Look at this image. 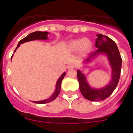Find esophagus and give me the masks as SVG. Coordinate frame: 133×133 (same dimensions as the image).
<instances>
[{
    "label": "esophagus",
    "mask_w": 133,
    "mask_h": 133,
    "mask_svg": "<svg viewBox=\"0 0 133 133\" xmlns=\"http://www.w3.org/2000/svg\"><path fill=\"white\" fill-rule=\"evenodd\" d=\"M74 68H75V65H73V64H69V65H68L67 66V69H69V70H70V69H73Z\"/></svg>",
    "instance_id": "34e87169"
}]
</instances>
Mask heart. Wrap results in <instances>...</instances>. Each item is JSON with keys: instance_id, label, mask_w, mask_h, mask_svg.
<instances>
[{"instance_id": "1", "label": "heart", "mask_w": 133, "mask_h": 133, "mask_svg": "<svg viewBox=\"0 0 133 133\" xmlns=\"http://www.w3.org/2000/svg\"><path fill=\"white\" fill-rule=\"evenodd\" d=\"M69 50L71 51H77L81 55H86L90 52L92 48L91 41L87 38H78L70 41L68 44Z\"/></svg>"}]
</instances>
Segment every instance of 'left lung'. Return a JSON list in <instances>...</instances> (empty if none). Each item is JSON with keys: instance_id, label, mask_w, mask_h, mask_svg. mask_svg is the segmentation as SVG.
<instances>
[{"instance_id": "8db88e82", "label": "left lung", "mask_w": 133, "mask_h": 133, "mask_svg": "<svg viewBox=\"0 0 133 133\" xmlns=\"http://www.w3.org/2000/svg\"><path fill=\"white\" fill-rule=\"evenodd\" d=\"M95 42L97 50L90 53V56L84 60L89 63L90 60L98 54H105L107 56L111 69L112 78L109 84L101 89H93L88 84L86 77L81 70H77V78L79 82V88L83 97L91 101H100L108 98L112 93L118 84L121 75L122 58L117 44L109 37L98 34Z\"/></svg>"}]
</instances>
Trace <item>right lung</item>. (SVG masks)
<instances>
[{"instance_id":"right-lung-1","label":"right lung","mask_w":133,"mask_h":133,"mask_svg":"<svg viewBox=\"0 0 133 133\" xmlns=\"http://www.w3.org/2000/svg\"><path fill=\"white\" fill-rule=\"evenodd\" d=\"M49 35V32H41V31H36L34 32H32V33L29 34L28 36H26V37H24V38H23L22 40L19 41L18 45L16 46V49L15 50V52L16 51V50L18 48L20 45L23 43H26V42H28V41H34V40H46L48 39L47 35ZM11 57V58H12ZM66 73L64 72L63 75H61L60 78H58V80L56 82V89H55V92H53L51 96L49 97V98L45 100H43V101H32L33 103H38V104H44V103H50V102L52 101L56 97H58V95H59V92L61 91V83H62V81L64 78V76H65Z\"/></svg>"}]
</instances>
